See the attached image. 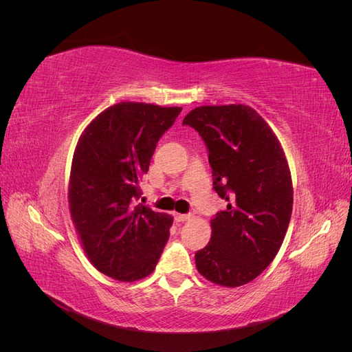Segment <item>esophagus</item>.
Masks as SVG:
<instances>
[{"instance_id": "1", "label": "esophagus", "mask_w": 352, "mask_h": 352, "mask_svg": "<svg viewBox=\"0 0 352 352\" xmlns=\"http://www.w3.org/2000/svg\"><path fill=\"white\" fill-rule=\"evenodd\" d=\"M190 217V214H179V212H175V220L179 221V223H184V221H188Z\"/></svg>"}]
</instances>
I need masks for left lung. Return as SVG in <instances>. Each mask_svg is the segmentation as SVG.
I'll return each instance as SVG.
<instances>
[{"instance_id": "obj_1", "label": "left lung", "mask_w": 352, "mask_h": 352, "mask_svg": "<svg viewBox=\"0 0 352 352\" xmlns=\"http://www.w3.org/2000/svg\"><path fill=\"white\" fill-rule=\"evenodd\" d=\"M184 124L204 140L212 188L228 201L210 221L208 245L195 252L197 270L220 286L250 283L273 261L289 226L294 188L283 148L250 105H201Z\"/></svg>"}]
</instances>
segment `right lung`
Listing matches in <instances>:
<instances>
[{
  "instance_id": "1",
  "label": "right lung",
  "mask_w": 352,
  "mask_h": 352,
  "mask_svg": "<svg viewBox=\"0 0 352 352\" xmlns=\"http://www.w3.org/2000/svg\"><path fill=\"white\" fill-rule=\"evenodd\" d=\"M180 111L117 102L95 117L78 141L67 188L72 221L88 260L114 280L151 274L168 239L173 217L133 204L158 140Z\"/></svg>"
}]
</instances>
